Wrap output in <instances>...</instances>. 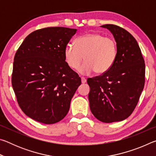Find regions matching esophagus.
I'll return each mask as SVG.
<instances>
[{
	"label": "esophagus",
	"instance_id": "esophagus-1",
	"mask_svg": "<svg viewBox=\"0 0 156 156\" xmlns=\"http://www.w3.org/2000/svg\"><path fill=\"white\" fill-rule=\"evenodd\" d=\"M86 79L84 77H81V83H86Z\"/></svg>",
	"mask_w": 156,
	"mask_h": 156
}]
</instances>
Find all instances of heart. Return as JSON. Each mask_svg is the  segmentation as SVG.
I'll use <instances>...</instances> for the list:
<instances>
[{"mask_svg": "<svg viewBox=\"0 0 156 156\" xmlns=\"http://www.w3.org/2000/svg\"><path fill=\"white\" fill-rule=\"evenodd\" d=\"M75 46L67 44L65 47V58L67 65L82 74H89L94 71L98 74L107 72L114 63L117 56V44L111 37L99 33H90L78 37Z\"/></svg>", "mask_w": 156, "mask_h": 156, "instance_id": "b5f03b06", "label": "heart"}]
</instances>
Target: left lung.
I'll return each instance as SVG.
<instances>
[{
	"mask_svg": "<svg viewBox=\"0 0 156 156\" xmlns=\"http://www.w3.org/2000/svg\"><path fill=\"white\" fill-rule=\"evenodd\" d=\"M101 27L112 33L117 44V56L112 67L102 75L87 79L89 107L102 122L127 118L135 109L145 81V64L138 43L119 26Z\"/></svg>",
	"mask_w": 156,
	"mask_h": 156,
	"instance_id": "1",
	"label": "left lung"
}]
</instances>
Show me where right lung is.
<instances>
[{
	"mask_svg": "<svg viewBox=\"0 0 156 156\" xmlns=\"http://www.w3.org/2000/svg\"><path fill=\"white\" fill-rule=\"evenodd\" d=\"M76 29L43 28L26 37L16 53L12 84L20 109L39 122H59L81 84L65 61V47Z\"/></svg>",
	"mask_w": 156,
	"mask_h": 156,
	"instance_id": "right-lung-1",
	"label": "right lung"
}]
</instances>
